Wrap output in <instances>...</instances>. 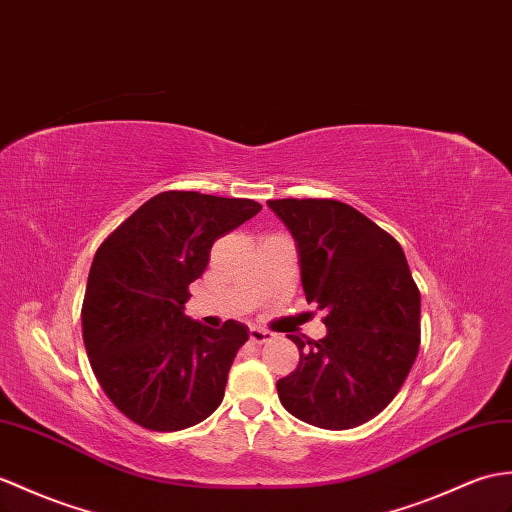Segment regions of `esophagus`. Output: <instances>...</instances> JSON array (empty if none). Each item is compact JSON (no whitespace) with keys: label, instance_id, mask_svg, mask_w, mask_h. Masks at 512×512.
Masks as SVG:
<instances>
[{"label":"esophagus","instance_id":"esophagus-1","mask_svg":"<svg viewBox=\"0 0 512 512\" xmlns=\"http://www.w3.org/2000/svg\"><path fill=\"white\" fill-rule=\"evenodd\" d=\"M248 338H251L255 344H264V342L275 338V334H270V331H266V329L251 327V331H248Z\"/></svg>","mask_w":512,"mask_h":512}]
</instances>
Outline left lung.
Segmentation results:
<instances>
[{"label": "left lung", "mask_w": 512, "mask_h": 512, "mask_svg": "<svg viewBox=\"0 0 512 512\" xmlns=\"http://www.w3.org/2000/svg\"><path fill=\"white\" fill-rule=\"evenodd\" d=\"M296 242L307 303L323 340H301L277 382L283 408L323 430H351L395 399L421 344V294L403 248L364 213L329 198L268 200Z\"/></svg>", "instance_id": "left-lung-1"}]
</instances>
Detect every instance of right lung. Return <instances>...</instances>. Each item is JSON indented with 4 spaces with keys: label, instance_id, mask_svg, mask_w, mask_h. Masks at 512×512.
I'll return each instance as SVG.
<instances>
[{
    "label": "right lung",
    "instance_id": "add662e5",
    "mask_svg": "<svg viewBox=\"0 0 512 512\" xmlns=\"http://www.w3.org/2000/svg\"><path fill=\"white\" fill-rule=\"evenodd\" d=\"M259 209L248 198L161 192L95 253L82 340L106 397L146 430H185L222 403L248 327L227 320L209 329L185 316V303L213 242Z\"/></svg>",
    "mask_w": 512,
    "mask_h": 512
}]
</instances>
